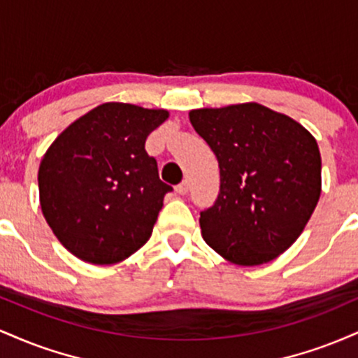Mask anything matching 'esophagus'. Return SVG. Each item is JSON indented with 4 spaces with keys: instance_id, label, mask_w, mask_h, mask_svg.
<instances>
[{
    "instance_id": "esophagus-1",
    "label": "esophagus",
    "mask_w": 358,
    "mask_h": 358,
    "mask_svg": "<svg viewBox=\"0 0 358 358\" xmlns=\"http://www.w3.org/2000/svg\"><path fill=\"white\" fill-rule=\"evenodd\" d=\"M175 192L178 193V195H187V192H188V183H187V182H183V183L176 185V187H175Z\"/></svg>"
}]
</instances>
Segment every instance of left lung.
I'll list each match as a JSON object with an SVG mask.
<instances>
[{"instance_id": "obj_1", "label": "left lung", "mask_w": 358, "mask_h": 358, "mask_svg": "<svg viewBox=\"0 0 358 358\" xmlns=\"http://www.w3.org/2000/svg\"><path fill=\"white\" fill-rule=\"evenodd\" d=\"M220 168L215 205L200 213L202 237L225 261L259 266L305 231L322 195V156L305 126L242 102L188 113Z\"/></svg>"}]
</instances>
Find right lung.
<instances>
[{
  "label": "right lung",
  "instance_id": "add662e5",
  "mask_svg": "<svg viewBox=\"0 0 358 358\" xmlns=\"http://www.w3.org/2000/svg\"><path fill=\"white\" fill-rule=\"evenodd\" d=\"M166 109L104 102L65 127L38 168L42 213L69 252L116 264L146 244L170 185L148 156V134Z\"/></svg>",
  "mask_w": 358,
  "mask_h": 358
}]
</instances>
